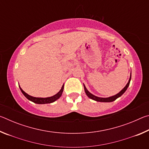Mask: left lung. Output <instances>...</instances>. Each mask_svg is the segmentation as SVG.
I'll return each instance as SVG.
<instances>
[{"label":"left lung","mask_w":149,"mask_h":149,"mask_svg":"<svg viewBox=\"0 0 149 149\" xmlns=\"http://www.w3.org/2000/svg\"><path fill=\"white\" fill-rule=\"evenodd\" d=\"M131 79H132V72H131V75H130V79L128 81V83L127 84V85H125L124 87V88L120 91L118 93H117L116 95H115L114 96H112V97H107V98H102V97H97V96H95L94 95H93L92 93H91L87 89L86 87L85 86V85L84 84V89H85V92L86 93V95H87V97L90 98V99H91L93 100H95V101H97V102H113L115 100H116L118 98L120 97L121 96H122L123 93L125 92V91L127 90V87H129L130 84V81Z\"/></svg>","instance_id":"8db88e82"}]
</instances>
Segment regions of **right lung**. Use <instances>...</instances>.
Returning a JSON list of instances; mask_svg holds the SVG:
<instances>
[{"mask_svg": "<svg viewBox=\"0 0 149 149\" xmlns=\"http://www.w3.org/2000/svg\"><path fill=\"white\" fill-rule=\"evenodd\" d=\"M20 90H21L22 93H23V95L26 97L27 99L30 101H31L34 103H36V104H49V103H52L54 102V101H56V100H58L59 98L61 97L63 93V91H64V85H62V87L61 88L58 92L56 95H54L52 97H46V98H42V97H32V96L29 95L26 93L25 91H24L23 90L20 86H19Z\"/></svg>", "mask_w": 149, "mask_h": 149, "instance_id": "1", "label": "right lung"}]
</instances>
